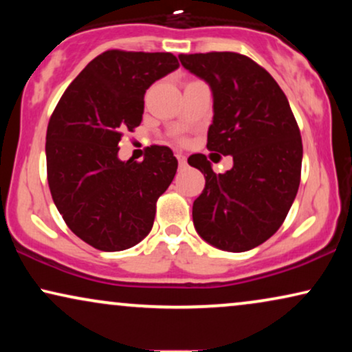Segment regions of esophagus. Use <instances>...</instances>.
<instances>
[{
	"label": "esophagus",
	"instance_id": "esophagus-1",
	"mask_svg": "<svg viewBox=\"0 0 352 352\" xmlns=\"http://www.w3.org/2000/svg\"><path fill=\"white\" fill-rule=\"evenodd\" d=\"M176 158H177V162H179V168H184V166L187 165L186 155H182L181 152H177V153H176Z\"/></svg>",
	"mask_w": 352,
	"mask_h": 352
}]
</instances>
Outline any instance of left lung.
I'll use <instances>...</instances> for the list:
<instances>
[{
    "mask_svg": "<svg viewBox=\"0 0 352 352\" xmlns=\"http://www.w3.org/2000/svg\"><path fill=\"white\" fill-rule=\"evenodd\" d=\"M179 60L213 93L206 147L234 158L219 175L204 153L187 160L205 176L192 206L195 230L224 252H247L272 237L292 208L301 177L300 128L280 86L250 57L206 52Z\"/></svg>",
    "mask_w": 352,
    "mask_h": 352,
    "instance_id": "8db88e82",
    "label": "left lung"
}]
</instances>
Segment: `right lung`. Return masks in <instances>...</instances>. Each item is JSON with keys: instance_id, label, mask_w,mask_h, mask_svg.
I'll return each instance as SVG.
<instances>
[{"instance_id": "add662e5", "label": "right lung", "mask_w": 352, "mask_h": 352, "mask_svg": "<svg viewBox=\"0 0 352 352\" xmlns=\"http://www.w3.org/2000/svg\"><path fill=\"white\" fill-rule=\"evenodd\" d=\"M179 62L171 52L110 50L69 85L46 133L47 184L72 232L100 252H122L151 232L157 200L177 160L152 146L141 163L118 158L124 129L141 124L144 94Z\"/></svg>"}]
</instances>
